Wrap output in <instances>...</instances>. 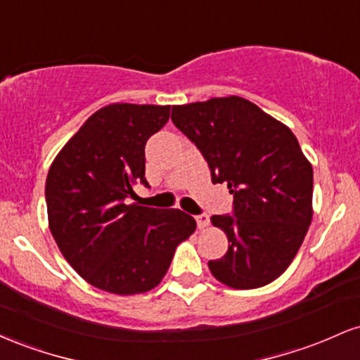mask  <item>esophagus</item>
Wrapping results in <instances>:
<instances>
[{
	"mask_svg": "<svg viewBox=\"0 0 360 360\" xmlns=\"http://www.w3.org/2000/svg\"><path fill=\"white\" fill-rule=\"evenodd\" d=\"M196 223L200 229H206L210 225V217L208 214H198L196 217Z\"/></svg>",
	"mask_w": 360,
	"mask_h": 360,
	"instance_id": "34e87169",
	"label": "esophagus"
}]
</instances>
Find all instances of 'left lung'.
<instances>
[{
  "label": "left lung",
  "instance_id": "1",
  "mask_svg": "<svg viewBox=\"0 0 360 360\" xmlns=\"http://www.w3.org/2000/svg\"><path fill=\"white\" fill-rule=\"evenodd\" d=\"M172 123L226 183L233 213L212 223L229 250L208 267L220 283L254 289L278 279L298 254L313 217V167L284 123L240 96L172 106Z\"/></svg>",
  "mask_w": 360,
  "mask_h": 360
}]
</instances>
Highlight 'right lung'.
<instances>
[{"label":"right lung","mask_w":360,"mask_h":360,"mask_svg":"<svg viewBox=\"0 0 360 360\" xmlns=\"http://www.w3.org/2000/svg\"><path fill=\"white\" fill-rule=\"evenodd\" d=\"M171 106L113 103L86 120L53 159L45 183L49 226L72 269L113 295L162 281L176 247L196 230L181 210L130 203L146 181V143Z\"/></svg>","instance_id":"right-lung-1"}]
</instances>
